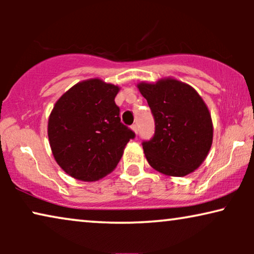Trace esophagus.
Instances as JSON below:
<instances>
[{"mask_svg": "<svg viewBox=\"0 0 254 254\" xmlns=\"http://www.w3.org/2000/svg\"><path fill=\"white\" fill-rule=\"evenodd\" d=\"M130 128H131V129H133V131H134L135 134H137V131H138V128H137V125H136V124L133 125V126H131Z\"/></svg>", "mask_w": 254, "mask_h": 254, "instance_id": "1", "label": "esophagus"}]
</instances>
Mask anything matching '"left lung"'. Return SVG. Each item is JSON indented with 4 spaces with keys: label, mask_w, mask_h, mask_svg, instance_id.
Listing matches in <instances>:
<instances>
[{
    "label": "left lung",
    "mask_w": 254,
    "mask_h": 254,
    "mask_svg": "<svg viewBox=\"0 0 254 254\" xmlns=\"http://www.w3.org/2000/svg\"><path fill=\"white\" fill-rule=\"evenodd\" d=\"M155 118V135L143 142L152 169L170 177H184L199 168L213 143V121L195 89L165 77L137 84Z\"/></svg>",
    "instance_id": "1"
}]
</instances>
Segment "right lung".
<instances>
[{"label":"right lung","instance_id":"1","mask_svg":"<svg viewBox=\"0 0 254 254\" xmlns=\"http://www.w3.org/2000/svg\"><path fill=\"white\" fill-rule=\"evenodd\" d=\"M118 85L90 78L65 91L48 118L55 161L72 178L96 182L117 168L135 134L121 124L114 98Z\"/></svg>","mask_w":254,"mask_h":254}]
</instances>
